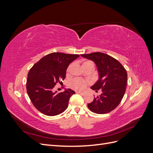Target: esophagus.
<instances>
[{"instance_id": "34e87169", "label": "esophagus", "mask_w": 153, "mask_h": 153, "mask_svg": "<svg viewBox=\"0 0 153 153\" xmlns=\"http://www.w3.org/2000/svg\"><path fill=\"white\" fill-rule=\"evenodd\" d=\"M76 93L78 94H82V95H84L85 93L84 92H81V91H76Z\"/></svg>"}]
</instances>
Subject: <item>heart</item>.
Returning a JSON list of instances; mask_svg holds the SVG:
<instances>
[{
	"mask_svg": "<svg viewBox=\"0 0 153 153\" xmlns=\"http://www.w3.org/2000/svg\"><path fill=\"white\" fill-rule=\"evenodd\" d=\"M90 61H85L83 64H85L87 62H89ZM88 84L87 82L84 80H81V79H78V78H76V79H74L71 81L70 86L73 89L76 90V91H82L85 89V87H87Z\"/></svg>",
	"mask_w": 153,
	"mask_h": 153,
	"instance_id": "heart-1",
	"label": "heart"
}]
</instances>
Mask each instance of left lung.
<instances>
[{
    "mask_svg": "<svg viewBox=\"0 0 153 153\" xmlns=\"http://www.w3.org/2000/svg\"><path fill=\"white\" fill-rule=\"evenodd\" d=\"M82 57L93 61L98 72V80L91 87L92 90L101 89L102 93L87 104L92 112L103 114L114 110L121 103L126 91L127 72L117 60L101 52L81 54Z\"/></svg>",
    "mask_w": 153,
    "mask_h": 153,
    "instance_id": "obj_1",
    "label": "left lung"
}]
</instances>
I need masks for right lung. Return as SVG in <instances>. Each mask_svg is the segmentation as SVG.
I'll list each match as a JSON object with an SVG mask.
<instances>
[{"instance_id": "1", "label": "right lung", "mask_w": 153, "mask_h": 153, "mask_svg": "<svg viewBox=\"0 0 153 153\" xmlns=\"http://www.w3.org/2000/svg\"><path fill=\"white\" fill-rule=\"evenodd\" d=\"M79 55L53 52L45 55L30 69L27 80V91L35 108L48 116L62 113L70 97L75 92L65 89L57 93L53 87L66 78V69Z\"/></svg>"}]
</instances>
